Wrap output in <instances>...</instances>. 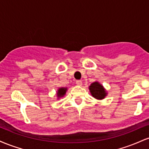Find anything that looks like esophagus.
Segmentation results:
<instances>
[{"instance_id": "obj_1", "label": "esophagus", "mask_w": 149, "mask_h": 149, "mask_svg": "<svg viewBox=\"0 0 149 149\" xmlns=\"http://www.w3.org/2000/svg\"><path fill=\"white\" fill-rule=\"evenodd\" d=\"M76 84L78 85H79V86H81V85H83V82H82L81 80H76Z\"/></svg>"}]
</instances>
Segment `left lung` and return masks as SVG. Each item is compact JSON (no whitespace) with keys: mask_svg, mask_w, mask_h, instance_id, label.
Masks as SVG:
<instances>
[{"mask_svg":"<svg viewBox=\"0 0 149 149\" xmlns=\"http://www.w3.org/2000/svg\"><path fill=\"white\" fill-rule=\"evenodd\" d=\"M90 93L92 97L97 100H103L107 96V93L104 87L99 82H94L89 87Z\"/></svg>","mask_w":149,"mask_h":149,"instance_id":"obj_1","label":"left lung"}]
</instances>
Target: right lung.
Returning <instances> with one entry per match:
<instances>
[{
  "label": "right lung",
  "mask_w": 149,
  "mask_h": 149,
  "mask_svg": "<svg viewBox=\"0 0 149 149\" xmlns=\"http://www.w3.org/2000/svg\"><path fill=\"white\" fill-rule=\"evenodd\" d=\"M66 90H67V88H59L58 89L57 92V95L58 98H60V97H64L66 94Z\"/></svg>",
  "instance_id": "obj_1"
}]
</instances>
